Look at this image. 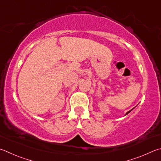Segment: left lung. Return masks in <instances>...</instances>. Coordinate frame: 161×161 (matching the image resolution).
<instances>
[{
  "mask_svg": "<svg viewBox=\"0 0 161 161\" xmlns=\"http://www.w3.org/2000/svg\"><path fill=\"white\" fill-rule=\"evenodd\" d=\"M131 110H132V109H131ZM131 110H130V111H128V112H127V113H126V115H127V114H128V113H129L130 112H131Z\"/></svg>",
  "mask_w": 161,
  "mask_h": 161,
  "instance_id": "obj_1",
  "label": "left lung"
}]
</instances>
